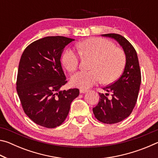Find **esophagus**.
Listing matches in <instances>:
<instances>
[{"instance_id": "34e87169", "label": "esophagus", "mask_w": 158, "mask_h": 158, "mask_svg": "<svg viewBox=\"0 0 158 158\" xmlns=\"http://www.w3.org/2000/svg\"><path fill=\"white\" fill-rule=\"evenodd\" d=\"M79 92H80V93H85L88 92V90H86V89H80Z\"/></svg>"}]
</instances>
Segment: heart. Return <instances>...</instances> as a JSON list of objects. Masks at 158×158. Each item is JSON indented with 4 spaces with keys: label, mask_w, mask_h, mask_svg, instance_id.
Segmentation results:
<instances>
[{
    "label": "heart",
    "mask_w": 158,
    "mask_h": 158,
    "mask_svg": "<svg viewBox=\"0 0 158 158\" xmlns=\"http://www.w3.org/2000/svg\"><path fill=\"white\" fill-rule=\"evenodd\" d=\"M80 54L93 58L89 71H81L72 76L70 82L74 87L87 89L99 81L109 84L118 78L125 65V55L119 48L107 40L93 37L77 44ZM61 62L67 70L74 72L79 66V56L72 49L63 52Z\"/></svg>",
    "instance_id": "b5f03b06"
}]
</instances>
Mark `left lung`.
<instances>
[{"label":"left lung","instance_id":"8db88e82","mask_svg":"<svg viewBox=\"0 0 158 158\" xmlns=\"http://www.w3.org/2000/svg\"><path fill=\"white\" fill-rule=\"evenodd\" d=\"M101 35L117 41L123 49L126 59L123 73L114 84L102 89L107 93H99V102L93 109V114L98 121L104 123L114 124L122 121L132 113L140 88L141 71L137 52L127 40L115 33ZM109 92L112 93L110 98L107 97Z\"/></svg>","mask_w":158,"mask_h":158}]
</instances>
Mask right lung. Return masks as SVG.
<instances>
[{
	"label": "right lung",
	"mask_w": 158,
	"mask_h": 158,
	"mask_svg": "<svg viewBox=\"0 0 158 158\" xmlns=\"http://www.w3.org/2000/svg\"><path fill=\"white\" fill-rule=\"evenodd\" d=\"M74 39L49 36L26 48L19 65L17 91L25 114L36 124L59 126L70 105L79 95L77 89L61 90L67 81L60 63L63 52Z\"/></svg>",
	"instance_id": "add662e5"
}]
</instances>
